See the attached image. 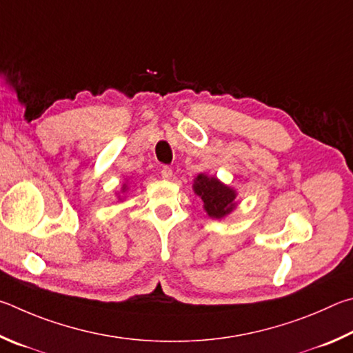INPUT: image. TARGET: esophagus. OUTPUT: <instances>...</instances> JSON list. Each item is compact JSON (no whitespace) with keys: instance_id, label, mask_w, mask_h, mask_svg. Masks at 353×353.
Returning a JSON list of instances; mask_svg holds the SVG:
<instances>
[{"instance_id":"1","label":"esophagus","mask_w":353,"mask_h":353,"mask_svg":"<svg viewBox=\"0 0 353 353\" xmlns=\"http://www.w3.org/2000/svg\"><path fill=\"white\" fill-rule=\"evenodd\" d=\"M161 176L165 178V180H169V178H172V167L169 165H163L161 167Z\"/></svg>"}]
</instances>
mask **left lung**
<instances>
[{
    "label": "left lung",
    "instance_id": "left-lung-1",
    "mask_svg": "<svg viewBox=\"0 0 353 353\" xmlns=\"http://www.w3.org/2000/svg\"><path fill=\"white\" fill-rule=\"evenodd\" d=\"M195 194L205 203V209L209 217L221 219L236 208V192L225 184H221L215 176L199 175L194 184Z\"/></svg>",
    "mask_w": 353,
    "mask_h": 353
}]
</instances>
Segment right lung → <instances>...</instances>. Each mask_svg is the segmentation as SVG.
Segmentation results:
<instances>
[{"label": "right lung", "instance_id": "add662e5", "mask_svg": "<svg viewBox=\"0 0 353 353\" xmlns=\"http://www.w3.org/2000/svg\"><path fill=\"white\" fill-rule=\"evenodd\" d=\"M123 190H125V186H123Z\"/></svg>", "mask_w": 353, "mask_h": 353}]
</instances>
